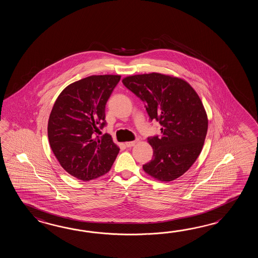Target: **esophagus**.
<instances>
[{"instance_id":"1","label":"esophagus","mask_w":258,"mask_h":258,"mask_svg":"<svg viewBox=\"0 0 258 258\" xmlns=\"http://www.w3.org/2000/svg\"><path fill=\"white\" fill-rule=\"evenodd\" d=\"M137 142H138V140H135V141H132V142H126L125 143V146L127 148H132V147L136 146Z\"/></svg>"}]
</instances>
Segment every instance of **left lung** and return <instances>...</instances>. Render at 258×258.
<instances>
[{"mask_svg": "<svg viewBox=\"0 0 258 258\" xmlns=\"http://www.w3.org/2000/svg\"><path fill=\"white\" fill-rule=\"evenodd\" d=\"M122 84L146 104L150 120L161 125V137H148L153 158L143 169L160 181L179 178L201 153L208 132L199 96L185 80L159 73L124 77Z\"/></svg>", "mask_w": 258, "mask_h": 258, "instance_id": "obj_1", "label": "left lung"}]
</instances>
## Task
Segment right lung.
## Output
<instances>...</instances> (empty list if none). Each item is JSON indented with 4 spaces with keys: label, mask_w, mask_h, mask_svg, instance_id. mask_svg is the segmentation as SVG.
Listing matches in <instances>:
<instances>
[{
    "label": "right lung",
    "mask_w": 258,
    "mask_h": 258,
    "mask_svg": "<svg viewBox=\"0 0 258 258\" xmlns=\"http://www.w3.org/2000/svg\"><path fill=\"white\" fill-rule=\"evenodd\" d=\"M121 76H90L67 86L56 99L48 121L49 146L64 170L82 181L104 175L120 148L106 125L105 106Z\"/></svg>",
    "instance_id": "1"
}]
</instances>
